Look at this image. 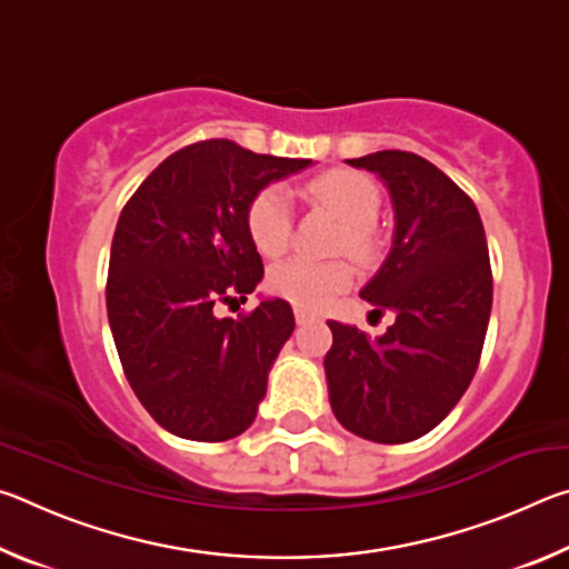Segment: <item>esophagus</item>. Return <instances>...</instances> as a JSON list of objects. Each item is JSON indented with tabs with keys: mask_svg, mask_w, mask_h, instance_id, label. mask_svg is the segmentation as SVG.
I'll use <instances>...</instances> for the list:
<instances>
[{
	"mask_svg": "<svg viewBox=\"0 0 569 569\" xmlns=\"http://www.w3.org/2000/svg\"><path fill=\"white\" fill-rule=\"evenodd\" d=\"M293 316H296V323H306V321H311V313L303 311V308H293Z\"/></svg>",
	"mask_w": 569,
	"mask_h": 569,
	"instance_id": "obj_1",
	"label": "esophagus"
}]
</instances>
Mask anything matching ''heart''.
<instances>
[{"label": "heart", "instance_id": "1", "mask_svg": "<svg viewBox=\"0 0 569 569\" xmlns=\"http://www.w3.org/2000/svg\"><path fill=\"white\" fill-rule=\"evenodd\" d=\"M308 192L321 206L333 210L346 223V243L353 253L369 250V228L379 216L381 196L377 182L356 170H329L308 182ZM248 233L258 253L281 256L293 236V198L283 182L261 188L248 206ZM353 283V268L346 261H313L293 256L268 271V286L306 311L329 306Z\"/></svg>", "mask_w": 569, "mask_h": 569}]
</instances>
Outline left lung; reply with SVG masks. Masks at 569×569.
I'll list each match as a JSON object with an SVG mask.
<instances>
[{"label": "left lung", "mask_w": 569, "mask_h": 569, "mask_svg": "<svg viewBox=\"0 0 569 569\" xmlns=\"http://www.w3.org/2000/svg\"><path fill=\"white\" fill-rule=\"evenodd\" d=\"M346 162L377 172L391 196V250L361 298L397 321L379 339L329 321V399L353 435L403 445L435 429L475 377L492 311L487 238L471 198L421 156L381 150Z\"/></svg>", "instance_id": "1"}]
</instances>
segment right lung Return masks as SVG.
I'll return each instance as SVG.
<instances>
[{"instance_id": "1", "label": "right lung", "mask_w": 569, "mask_h": 569, "mask_svg": "<svg viewBox=\"0 0 569 569\" xmlns=\"http://www.w3.org/2000/svg\"><path fill=\"white\" fill-rule=\"evenodd\" d=\"M308 162L200 140L162 160L124 203L108 319L134 397L170 435L226 441L253 423L293 311L283 298L238 319L216 308L246 303L263 278L246 223L250 200Z\"/></svg>"}]
</instances>
